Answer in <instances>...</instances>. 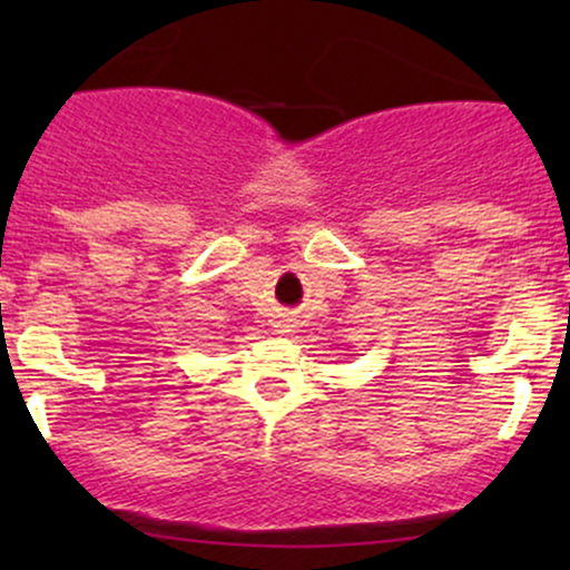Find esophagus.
<instances>
[{
  "mask_svg": "<svg viewBox=\"0 0 570 570\" xmlns=\"http://www.w3.org/2000/svg\"><path fill=\"white\" fill-rule=\"evenodd\" d=\"M273 326H276V330H278V332H289V318L278 316V322H276V324H273Z\"/></svg>",
  "mask_w": 570,
  "mask_h": 570,
  "instance_id": "34e87169",
  "label": "esophagus"
}]
</instances>
